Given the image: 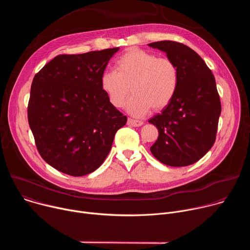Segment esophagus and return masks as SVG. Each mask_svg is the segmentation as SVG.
<instances>
[{
    "instance_id": "1",
    "label": "esophagus",
    "mask_w": 250,
    "mask_h": 250,
    "mask_svg": "<svg viewBox=\"0 0 250 250\" xmlns=\"http://www.w3.org/2000/svg\"><path fill=\"white\" fill-rule=\"evenodd\" d=\"M127 125L130 126H140L144 125V123H142L141 121H136V120L129 118V119H127Z\"/></svg>"
}]
</instances>
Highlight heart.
I'll return each mask as SVG.
<instances>
[{
    "label": "heart",
    "instance_id": "heart-1",
    "mask_svg": "<svg viewBox=\"0 0 250 250\" xmlns=\"http://www.w3.org/2000/svg\"><path fill=\"white\" fill-rule=\"evenodd\" d=\"M116 69L105 71L101 86L115 108L123 106L131 92L127 111L142 117L151 108L160 111L176 95L179 85V71L169 58L139 48L126 50L116 62Z\"/></svg>",
    "mask_w": 250,
    "mask_h": 250
}]
</instances>
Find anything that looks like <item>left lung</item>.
Here are the masks:
<instances>
[{"label":"left lung","mask_w":250,"mask_h":250,"mask_svg":"<svg viewBox=\"0 0 250 250\" xmlns=\"http://www.w3.org/2000/svg\"><path fill=\"white\" fill-rule=\"evenodd\" d=\"M148 45L165 52L179 71L175 97L148 121L158 129L150 151L165 165H191L216 141L222 105L215 77L200 55L183 43L163 41Z\"/></svg>","instance_id":"obj_1"}]
</instances>
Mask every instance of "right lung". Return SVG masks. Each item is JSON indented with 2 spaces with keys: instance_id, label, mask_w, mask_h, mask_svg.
I'll use <instances>...</instances> for the list:
<instances>
[{
  "instance_id": "right-lung-1",
  "label": "right lung",
  "mask_w": 250,
  "mask_h": 250,
  "mask_svg": "<svg viewBox=\"0 0 250 250\" xmlns=\"http://www.w3.org/2000/svg\"><path fill=\"white\" fill-rule=\"evenodd\" d=\"M118 50L58 55L32 80L28 125L41 156L62 173L79 177L98 169L126 124L101 86Z\"/></svg>"
}]
</instances>
